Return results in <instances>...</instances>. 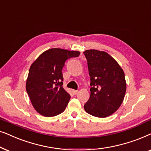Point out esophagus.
<instances>
[{
  "label": "esophagus",
  "instance_id": "34e87169",
  "mask_svg": "<svg viewBox=\"0 0 151 151\" xmlns=\"http://www.w3.org/2000/svg\"><path fill=\"white\" fill-rule=\"evenodd\" d=\"M72 93H73L74 94H77L78 93V90H72Z\"/></svg>",
  "mask_w": 151,
  "mask_h": 151
}]
</instances>
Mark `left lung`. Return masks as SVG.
<instances>
[{
	"instance_id": "obj_1",
	"label": "left lung",
	"mask_w": 151,
	"mask_h": 151,
	"mask_svg": "<svg viewBox=\"0 0 151 151\" xmlns=\"http://www.w3.org/2000/svg\"><path fill=\"white\" fill-rule=\"evenodd\" d=\"M90 77V95L84 109L88 114L104 118L119 109L126 91L124 72L107 52L97 50L83 52Z\"/></svg>"
}]
</instances>
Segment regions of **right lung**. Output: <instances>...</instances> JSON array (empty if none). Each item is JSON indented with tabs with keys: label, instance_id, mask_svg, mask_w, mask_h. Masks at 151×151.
<instances>
[{
	"label": "right lung",
	"instance_id": "obj_1",
	"mask_svg": "<svg viewBox=\"0 0 151 151\" xmlns=\"http://www.w3.org/2000/svg\"><path fill=\"white\" fill-rule=\"evenodd\" d=\"M79 51L61 48L46 50L30 66L26 90L36 111L45 116H54L65 110L70 99L63 87V69L66 60L77 57Z\"/></svg>",
	"mask_w": 151,
	"mask_h": 151
}]
</instances>
